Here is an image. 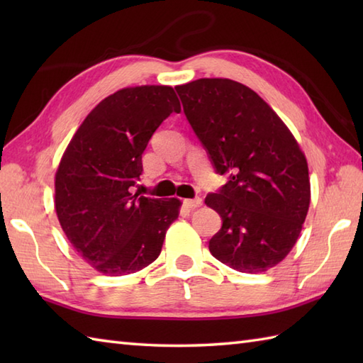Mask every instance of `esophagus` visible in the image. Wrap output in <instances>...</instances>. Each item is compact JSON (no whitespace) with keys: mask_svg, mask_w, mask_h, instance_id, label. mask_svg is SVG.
Segmentation results:
<instances>
[{"mask_svg":"<svg viewBox=\"0 0 363 363\" xmlns=\"http://www.w3.org/2000/svg\"><path fill=\"white\" fill-rule=\"evenodd\" d=\"M203 204L201 198H194V199H184V206L189 207V209H195V207H199Z\"/></svg>","mask_w":363,"mask_h":363,"instance_id":"34e87169","label":"esophagus"}]
</instances>
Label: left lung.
Masks as SVG:
<instances>
[{"label": "left lung", "instance_id": "left-lung-1", "mask_svg": "<svg viewBox=\"0 0 363 363\" xmlns=\"http://www.w3.org/2000/svg\"><path fill=\"white\" fill-rule=\"evenodd\" d=\"M191 129L228 182L206 204L221 217L215 259L262 273L295 246L311 204L309 168L289 128L240 82L203 78L174 87Z\"/></svg>", "mask_w": 363, "mask_h": 363}]
</instances>
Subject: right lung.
<instances>
[{
    "label": "right lung",
    "instance_id": "obj_1",
    "mask_svg": "<svg viewBox=\"0 0 363 363\" xmlns=\"http://www.w3.org/2000/svg\"><path fill=\"white\" fill-rule=\"evenodd\" d=\"M181 104L168 86L128 87L103 99L76 130L56 172V213L73 248L107 276L159 257L181 201L138 196L150 138Z\"/></svg>",
    "mask_w": 363,
    "mask_h": 363
}]
</instances>
